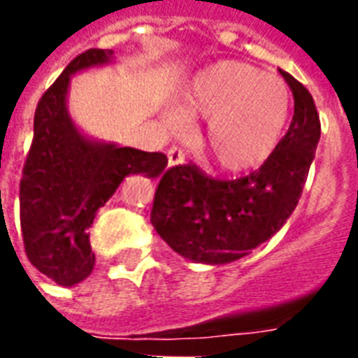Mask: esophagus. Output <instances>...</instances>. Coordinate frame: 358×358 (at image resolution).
<instances>
[{
	"instance_id": "34e87169",
	"label": "esophagus",
	"mask_w": 358,
	"mask_h": 358,
	"mask_svg": "<svg viewBox=\"0 0 358 358\" xmlns=\"http://www.w3.org/2000/svg\"><path fill=\"white\" fill-rule=\"evenodd\" d=\"M166 155H169V164H171V166L184 163V151L180 148H176V145H172V148L166 151Z\"/></svg>"
}]
</instances>
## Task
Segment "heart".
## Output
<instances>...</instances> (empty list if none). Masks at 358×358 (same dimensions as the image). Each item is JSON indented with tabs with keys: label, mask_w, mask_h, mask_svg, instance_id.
<instances>
[{
	"label": "heart",
	"mask_w": 358,
	"mask_h": 358,
	"mask_svg": "<svg viewBox=\"0 0 358 358\" xmlns=\"http://www.w3.org/2000/svg\"><path fill=\"white\" fill-rule=\"evenodd\" d=\"M182 108L166 113L169 126L186 128V115L207 118L203 153L222 171L241 172L274 153L289 120L292 94L276 74L222 61L195 76L184 92Z\"/></svg>",
	"instance_id": "1"
}]
</instances>
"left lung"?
Here are the masks:
<instances>
[{
	"label": "left lung",
	"mask_w": 358,
	"mask_h": 358,
	"mask_svg": "<svg viewBox=\"0 0 358 358\" xmlns=\"http://www.w3.org/2000/svg\"><path fill=\"white\" fill-rule=\"evenodd\" d=\"M293 94V118L261 169L236 180L176 164L157 186L151 224L178 255L224 264L251 253L285 224L303 194L320 140V118L308 90L280 71Z\"/></svg>",
	"instance_id": "obj_1"
}]
</instances>
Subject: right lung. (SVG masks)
Listing matches in <instances>:
<instances>
[{
  "label": "right lung",
  "mask_w": 358,
  "mask_h": 358,
  "mask_svg": "<svg viewBox=\"0 0 358 358\" xmlns=\"http://www.w3.org/2000/svg\"><path fill=\"white\" fill-rule=\"evenodd\" d=\"M110 50H88L74 57L43 92L34 113V138L20 178V228L30 263L59 285H74L94 270L90 226L130 174L155 178L169 159L82 136L69 117L71 76L105 65Z\"/></svg>",
  "instance_id": "right-lung-1"
}]
</instances>
